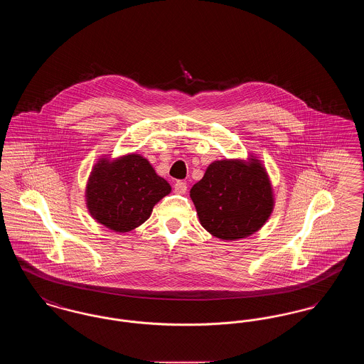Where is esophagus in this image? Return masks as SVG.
<instances>
[{"mask_svg":"<svg viewBox=\"0 0 364 364\" xmlns=\"http://www.w3.org/2000/svg\"><path fill=\"white\" fill-rule=\"evenodd\" d=\"M187 188H188V186H187V183H184V181H176V183H174V192L178 193V195H184V193L187 192Z\"/></svg>","mask_w":364,"mask_h":364,"instance_id":"1","label":"esophagus"}]
</instances>
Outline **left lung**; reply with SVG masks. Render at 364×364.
I'll return each mask as SVG.
<instances>
[{"label":"left lung","mask_w":364,"mask_h":364,"mask_svg":"<svg viewBox=\"0 0 364 364\" xmlns=\"http://www.w3.org/2000/svg\"><path fill=\"white\" fill-rule=\"evenodd\" d=\"M199 223L214 237L235 242L264 225L274 208L266 168L257 156L211 162L190 191Z\"/></svg>","instance_id":"obj_1"}]
</instances>
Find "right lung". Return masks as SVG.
Segmentation results:
<instances>
[{"mask_svg": "<svg viewBox=\"0 0 364 364\" xmlns=\"http://www.w3.org/2000/svg\"><path fill=\"white\" fill-rule=\"evenodd\" d=\"M171 191L169 183L144 156L132 153L116 159L100 158L88 176L85 196L97 223L127 233L147 221L153 208Z\"/></svg>", "mask_w": 364, "mask_h": 364, "instance_id": "obj_1", "label": "right lung"}]
</instances>
